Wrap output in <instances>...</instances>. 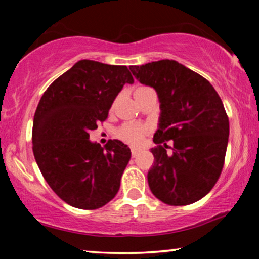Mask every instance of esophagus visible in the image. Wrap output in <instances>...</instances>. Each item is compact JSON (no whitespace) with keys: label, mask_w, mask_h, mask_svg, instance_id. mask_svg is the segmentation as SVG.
Instances as JSON below:
<instances>
[{"label":"esophagus","mask_w":259,"mask_h":259,"mask_svg":"<svg viewBox=\"0 0 259 259\" xmlns=\"http://www.w3.org/2000/svg\"><path fill=\"white\" fill-rule=\"evenodd\" d=\"M138 153H139V151L135 150V148H133V150H132V156L133 157H136V156H138Z\"/></svg>","instance_id":"esophagus-1"}]
</instances>
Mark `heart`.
Here are the masks:
<instances>
[{"label": "heart", "instance_id": "heart-1", "mask_svg": "<svg viewBox=\"0 0 259 259\" xmlns=\"http://www.w3.org/2000/svg\"><path fill=\"white\" fill-rule=\"evenodd\" d=\"M147 133L148 127L141 124H125L117 130V136L130 146H140Z\"/></svg>", "mask_w": 259, "mask_h": 259}]
</instances>
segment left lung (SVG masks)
Segmentation results:
<instances>
[{"label":"left lung","mask_w":259,"mask_h":259,"mask_svg":"<svg viewBox=\"0 0 259 259\" xmlns=\"http://www.w3.org/2000/svg\"><path fill=\"white\" fill-rule=\"evenodd\" d=\"M130 70L159 100L154 162L147 174L151 191L170 206L197 202L215 185L224 165L229 119L221 97L208 80L173 59Z\"/></svg>","instance_id":"left-lung-1"}]
</instances>
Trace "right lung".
<instances>
[{
	"mask_svg": "<svg viewBox=\"0 0 259 259\" xmlns=\"http://www.w3.org/2000/svg\"><path fill=\"white\" fill-rule=\"evenodd\" d=\"M133 82L126 65L81 59L44 92L32 123V152L45 180L70 206L97 209L117 195L130 148L119 140L101 147L89 133Z\"/></svg>",
	"mask_w": 259,
	"mask_h": 259,
	"instance_id": "obj_1",
	"label": "right lung"
}]
</instances>
